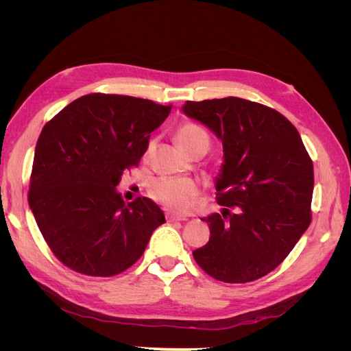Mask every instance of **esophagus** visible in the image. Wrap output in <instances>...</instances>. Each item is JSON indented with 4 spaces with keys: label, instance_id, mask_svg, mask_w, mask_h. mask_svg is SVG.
<instances>
[{
    "label": "esophagus",
    "instance_id": "obj_1",
    "mask_svg": "<svg viewBox=\"0 0 351 351\" xmlns=\"http://www.w3.org/2000/svg\"><path fill=\"white\" fill-rule=\"evenodd\" d=\"M167 221H169V222H173V221H186L187 218L186 217H183V215H178V214H176V212H167Z\"/></svg>",
    "mask_w": 351,
    "mask_h": 351
}]
</instances>
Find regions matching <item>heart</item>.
Instances as JSON below:
<instances>
[{"instance_id": "b5f03b06", "label": "heart", "mask_w": 351, "mask_h": 351, "mask_svg": "<svg viewBox=\"0 0 351 351\" xmlns=\"http://www.w3.org/2000/svg\"><path fill=\"white\" fill-rule=\"evenodd\" d=\"M176 141L178 146L187 152L197 142H208V134L200 125L193 123H184L177 129ZM151 195L159 204L178 212H187L195 206L197 186L192 180L165 177L152 183Z\"/></svg>"}]
</instances>
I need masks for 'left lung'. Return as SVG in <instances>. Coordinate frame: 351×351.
Instances as JSON below:
<instances>
[{
    "label": "left lung",
    "mask_w": 351,
    "mask_h": 351,
    "mask_svg": "<svg viewBox=\"0 0 351 351\" xmlns=\"http://www.w3.org/2000/svg\"><path fill=\"white\" fill-rule=\"evenodd\" d=\"M182 111L222 142L215 189L226 208L204 218L210 237L193 258L215 280H258L278 267L311 224L312 159L295 127L265 105L228 97L187 101Z\"/></svg>",
    "instance_id": "1"
}]
</instances>
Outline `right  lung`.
<instances>
[{
    "label": "right lung",
    "instance_id": "obj_1",
    "mask_svg": "<svg viewBox=\"0 0 351 351\" xmlns=\"http://www.w3.org/2000/svg\"><path fill=\"white\" fill-rule=\"evenodd\" d=\"M169 105L90 93L45 124L35 147L29 206L56 256L92 277H111L139 259L164 212L149 197L125 204L117 190L139 164Z\"/></svg>",
    "mask_w": 351,
    "mask_h": 351
}]
</instances>
